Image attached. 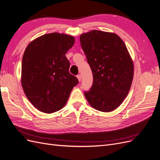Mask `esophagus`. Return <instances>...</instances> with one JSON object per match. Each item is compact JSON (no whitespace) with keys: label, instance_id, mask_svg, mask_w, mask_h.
<instances>
[{"label":"esophagus","instance_id":"esophagus-1","mask_svg":"<svg viewBox=\"0 0 160 160\" xmlns=\"http://www.w3.org/2000/svg\"><path fill=\"white\" fill-rule=\"evenodd\" d=\"M77 78H78V81H79V82L81 81V75H78V76H77Z\"/></svg>","mask_w":160,"mask_h":160}]
</instances>
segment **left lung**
Returning <instances> with one entry per match:
<instances>
[{
	"label": "left lung",
	"mask_w": 160,
	"mask_h": 160,
	"mask_svg": "<svg viewBox=\"0 0 160 160\" xmlns=\"http://www.w3.org/2000/svg\"><path fill=\"white\" fill-rule=\"evenodd\" d=\"M80 42L93 75L85 98L95 110L112 112L122 104L131 87L134 63L129 51L122 39L110 32L92 30L81 34Z\"/></svg>",
	"instance_id": "obj_1"
}]
</instances>
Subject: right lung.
<instances>
[{
  "label": "right lung",
  "instance_id": "obj_1",
  "mask_svg": "<svg viewBox=\"0 0 160 160\" xmlns=\"http://www.w3.org/2000/svg\"><path fill=\"white\" fill-rule=\"evenodd\" d=\"M75 38L60 33L43 35L29 43L23 55L21 82L25 94L40 112L61 110L78 79L70 74L66 54Z\"/></svg>",
  "mask_w": 160,
  "mask_h": 160
}]
</instances>
